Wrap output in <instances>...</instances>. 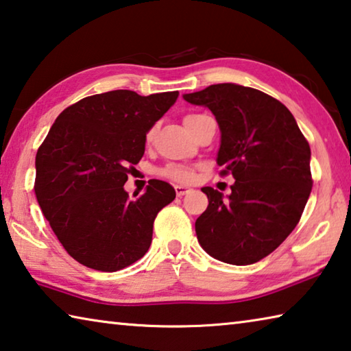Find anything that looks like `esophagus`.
Segmentation results:
<instances>
[{
	"mask_svg": "<svg viewBox=\"0 0 351 351\" xmlns=\"http://www.w3.org/2000/svg\"><path fill=\"white\" fill-rule=\"evenodd\" d=\"M175 190H176L178 197H184V195H187V193L192 192L193 189L189 187V186H175Z\"/></svg>",
	"mask_w": 351,
	"mask_h": 351,
	"instance_id": "1",
	"label": "esophagus"
}]
</instances>
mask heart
<instances>
[{
  "instance_id": "b5f03b06",
  "label": "heart",
  "mask_w": 351,
  "mask_h": 351,
  "mask_svg": "<svg viewBox=\"0 0 351 351\" xmlns=\"http://www.w3.org/2000/svg\"><path fill=\"white\" fill-rule=\"evenodd\" d=\"M199 117H203V116H201V114H189V116L184 117V123H186V127H189L190 123L195 122V121H197V119H199ZM153 136H154V128L150 130V132H148L147 141L150 142V141L153 139ZM162 175L170 178V180L181 181V182L190 181V180H192V176H193L192 169L184 167V165H169V167H165V169L162 170Z\"/></svg>"
}]
</instances>
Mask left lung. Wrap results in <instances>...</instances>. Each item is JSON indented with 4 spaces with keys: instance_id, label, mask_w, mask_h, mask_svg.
Masks as SVG:
<instances>
[{
    "instance_id": "8db88e82",
    "label": "left lung",
    "mask_w": 351,
    "mask_h": 351,
    "mask_svg": "<svg viewBox=\"0 0 351 351\" xmlns=\"http://www.w3.org/2000/svg\"><path fill=\"white\" fill-rule=\"evenodd\" d=\"M215 116L217 164L232 173V193L203 187L209 206L195 223L201 247L229 265H252L282 245L311 193V150L294 116L277 99L237 83L184 94Z\"/></svg>"
}]
</instances>
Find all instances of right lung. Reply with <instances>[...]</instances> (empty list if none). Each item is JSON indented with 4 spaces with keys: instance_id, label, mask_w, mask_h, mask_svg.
<instances>
[{
    "instance_id": "obj_1",
    "label": "right lung",
    "mask_w": 351,
    "mask_h": 351,
    "mask_svg": "<svg viewBox=\"0 0 351 351\" xmlns=\"http://www.w3.org/2000/svg\"><path fill=\"white\" fill-rule=\"evenodd\" d=\"M180 93L96 94L56 119L35 158V197L66 252L83 266L114 272L152 245L158 212L175 199L169 182L152 180L138 199L123 189L145 152L147 133Z\"/></svg>"
}]
</instances>
